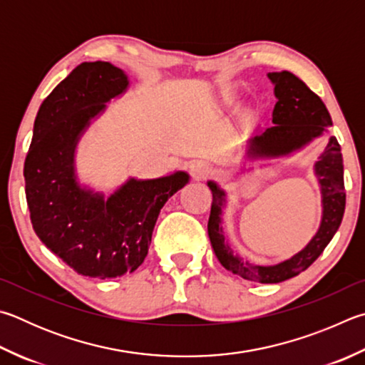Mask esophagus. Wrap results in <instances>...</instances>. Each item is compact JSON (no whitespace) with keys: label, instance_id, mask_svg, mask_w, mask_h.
I'll use <instances>...</instances> for the list:
<instances>
[{"label":"esophagus","instance_id":"34e87169","mask_svg":"<svg viewBox=\"0 0 365 365\" xmlns=\"http://www.w3.org/2000/svg\"><path fill=\"white\" fill-rule=\"evenodd\" d=\"M190 174L193 175L195 180L202 182V180H205V178L210 175V169H209V165L205 164V163L196 161V163H193V164L190 165Z\"/></svg>","mask_w":365,"mask_h":365}]
</instances>
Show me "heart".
Returning <instances> with one entry per match:
<instances>
[{"label":"heart","instance_id":"b5f03b06","mask_svg":"<svg viewBox=\"0 0 365 365\" xmlns=\"http://www.w3.org/2000/svg\"><path fill=\"white\" fill-rule=\"evenodd\" d=\"M220 101H222V105H231V103H233V101H235V96L231 94V92L225 91V92H222Z\"/></svg>","mask_w":365,"mask_h":365}]
</instances>
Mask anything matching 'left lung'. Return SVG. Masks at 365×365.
Masks as SVG:
<instances>
[{"instance_id": "8db88e82", "label": "left lung", "mask_w": 365, "mask_h": 365, "mask_svg": "<svg viewBox=\"0 0 365 365\" xmlns=\"http://www.w3.org/2000/svg\"><path fill=\"white\" fill-rule=\"evenodd\" d=\"M268 78L274 84V96L277 98L273 108V128H268L263 134L252 137L247 142L244 151L247 163L287 158L308 147L332 125V118L326 105L294 73L273 71L268 73ZM314 174L321 187L322 215L319 228L300 252L287 260L268 267L242 260L230 247L223 233L222 218L227 205V193L217 182H207L212 191L207 233L212 249L223 268L247 281L276 284L300 274L322 254L340 227L346 202L341 148L335 137L329 138L326 148L314 163Z\"/></svg>"}]
</instances>
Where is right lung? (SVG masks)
<instances>
[{
	"mask_svg": "<svg viewBox=\"0 0 365 365\" xmlns=\"http://www.w3.org/2000/svg\"><path fill=\"white\" fill-rule=\"evenodd\" d=\"M128 88V75L110 62L78 65L39 107L24 165L36 236L78 274L98 279L140 267L163 205L190 182L183 170L148 180L130 177L108 197L79 183V138Z\"/></svg>",
	"mask_w": 365,
	"mask_h": 365,
	"instance_id": "add662e5",
	"label": "right lung"
}]
</instances>
